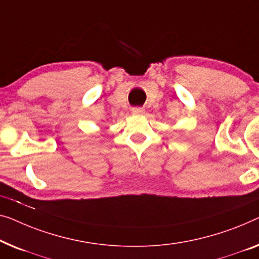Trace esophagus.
Returning a JSON list of instances; mask_svg holds the SVG:
<instances>
[{"mask_svg":"<svg viewBox=\"0 0 259 259\" xmlns=\"http://www.w3.org/2000/svg\"><path fill=\"white\" fill-rule=\"evenodd\" d=\"M131 111H133V114H135V115H142V114H144V109H143V108H140V107L133 108V109H131Z\"/></svg>","mask_w":259,"mask_h":259,"instance_id":"esophagus-1","label":"esophagus"}]
</instances>
